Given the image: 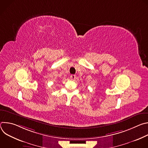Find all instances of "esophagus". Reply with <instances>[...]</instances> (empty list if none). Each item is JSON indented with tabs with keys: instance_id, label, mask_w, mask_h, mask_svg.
<instances>
[{
	"instance_id": "1",
	"label": "esophagus",
	"mask_w": 148,
	"mask_h": 148,
	"mask_svg": "<svg viewBox=\"0 0 148 148\" xmlns=\"http://www.w3.org/2000/svg\"><path fill=\"white\" fill-rule=\"evenodd\" d=\"M70 78H71V80H74V79H75V75H74V74L71 75V76H70Z\"/></svg>"
}]
</instances>
